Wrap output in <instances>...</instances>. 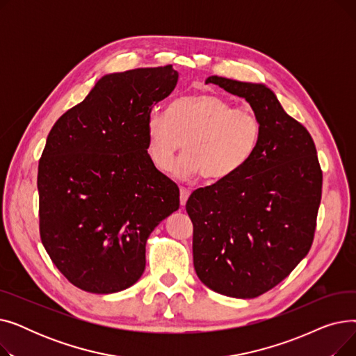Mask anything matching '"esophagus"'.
Returning <instances> with one entry per match:
<instances>
[{
  "instance_id": "obj_1",
  "label": "esophagus",
  "mask_w": 356,
  "mask_h": 356,
  "mask_svg": "<svg viewBox=\"0 0 356 356\" xmlns=\"http://www.w3.org/2000/svg\"><path fill=\"white\" fill-rule=\"evenodd\" d=\"M189 196H191V191L189 189L180 188V204H181V207H184L186 202H188V199H189Z\"/></svg>"
}]
</instances>
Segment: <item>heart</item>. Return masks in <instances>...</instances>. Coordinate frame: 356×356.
Returning <instances> with one entry per match:
<instances>
[{
  "instance_id": "obj_1",
  "label": "heart",
  "mask_w": 356,
  "mask_h": 356,
  "mask_svg": "<svg viewBox=\"0 0 356 356\" xmlns=\"http://www.w3.org/2000/svg\"><path fill=\"white\" fill-rule=\"evenodd\" d=\"M145 137L147 156L159 170L170 167L184 140L188 152L173 164V173L180 177L202 173L218 181L229 179L251 160L261 138V122L251 109L234 108L213 93H199L176 99L167 114L149 112Z\"/></svg>"
}]
</instances>
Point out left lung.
Listing matches in <instances>:
<instances>
[{"label": "left lung", "mask_w": 356, "mask_h": 356, "mask_svg": "<svg viewBox=\"0 0 356 356\" xmlns=\"http://www.w3.org/2000/svg\"><path fill=\"white\" fill-rule=\"evenodd\" d=\"M244 98L261 122L251 160L229 179L195 191L193 266L211 290L254 298L271 290L307 255L322 199V170L309 131L264 83L209 76Z\"/></svg>", "instance_id": "8db88e82"}]
</instances>
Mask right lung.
Segmentation results:
<instances>
[{
  "mask_svg": "<svg viewBox=\"0 0 356 356\" xmlns=\"http://www.w3.org/2000/svg\"><path fill=\"white\" fill-rule=\"evenodd\" d=\"M172 65L108 73L56 121L39 161L40 236L85 291L136 284L147 239L180 207L177 184L149 161L145 120L175 90Z\"/></svg>",
  "mask_w": 356,
  "mask_h": 356,
  "instance_id": "1",
  "label": "right lung"
}]
</instances>
